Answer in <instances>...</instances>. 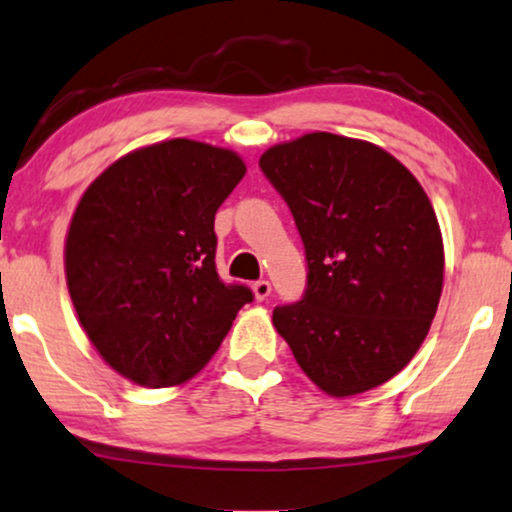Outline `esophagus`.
I'll list each match as a JSON object with an SVG mask.
<instances>
[{
	"instance_id": "34e87169",
	"label": "esophagus",
	"mask_w": 512,
	"mask_h": 512,
	"mask_svg": "<svg viewBox=\"0 0 512 512\" xmlns=\"http://www.w3.org/2000/svg\"><path fill=\"white\" fill-rule=\"evenodd\" d=\"M251 289H254L256 301H265V298H268L270 291H272L268 280H258V282H254V284H251Z\"/></svg>"
}]
</instances>
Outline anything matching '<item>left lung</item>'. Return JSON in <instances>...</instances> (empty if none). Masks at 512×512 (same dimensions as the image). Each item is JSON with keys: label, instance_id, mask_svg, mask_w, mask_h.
Masks as SVG:
<instances>
[{"label": "left lung", "instance_id": "8db88e82", "mask_svg": "<svg viewBox=\"0 0 512 512\" xmlns=\"http://www.w3.org/2000/svg\"><path fill=\"white\" fill-rule=\"evenodd\" d=\"M258 167L289 204L308 261L301 301L272 310L277 334L327 395L390 381L442 294V232L421 183L378 145L327 131L265 150Z\"/></svg>", "mask_w": 512, "mask_h": 512}]
</instances>
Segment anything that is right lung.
<instances>
[{
    "label": "right lung",
    "instance_id": "add662e5",
    "mask_svg": "<svg viewBox=\"0 0 512 512\" xmlns=\"http://www.w3.org/2000/svg\"><path fill=\"white\" fill-rule=\"evenodd\" d=\"M247 174L232 150L174 138L110 164L79 199L65 280L82 329L117 374L178 386L254 301L216 272L214 216Z\"/></svg>",
    "mask_w": 512,
    "mask_h": 512
}]
</instances>
